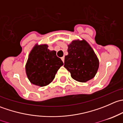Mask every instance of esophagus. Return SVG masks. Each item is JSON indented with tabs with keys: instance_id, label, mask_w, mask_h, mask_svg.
Here are the masks:
<instances>
[{
	"instance_id": "34e87169",
	"label": "esophagus",
	"mask_w": 123,
	"mask_h": 123,
	"mask_svg": "<svg viewBox=\"0 0 123 123\" xmlns=\"http://www.w3.org/2000/svg\"><path fill=\"white\" fill-rule=\"evenodd\" d=\"M64 59H65L64 56L62 57V58H61V59H62V61H63V62H64Z\"/></svg>"
}]
</instances>
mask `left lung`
<instances>
[{"instance_id":"obj_1","label":"left lung","mask_w":123,"mask_h":123,"mask_svg":"<svg viewBox=\"0 0 123 123\" xmlns=\"http://www.w3.org/2000/svg\"><path fill=\"white\" fill-rule=\"evenodd\" d=\"M64 67L76 81L85 83L92 79L99 68V60L89 43L85 40H74L68 45Z\"/></svg>"}]
</instances>
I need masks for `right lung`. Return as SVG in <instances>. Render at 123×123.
Listing matches in <instances>:
<instances>
[{"mask_svg": "<svg viewBox=\"0 0 123 123\" xmlns=\"http://www.w3.org/2000/svg\"><path fill=\"white\" fill-rule=\"evenodd\" d=\"M47 44L35 45L29 54L25 65L26 74L33 85L43 87L51 83L59 68L64 65L56 51Z\"/></svg>", "mask_w": 123, "mask_h": 123, "instance_id": "1", "label": "right lung"}]
</instances>
